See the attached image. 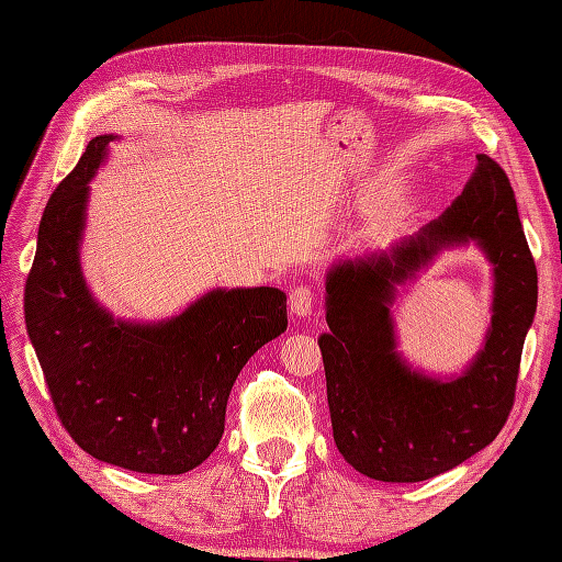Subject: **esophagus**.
<instances>
[{
	"instance_id": "34e87169",
	"label": "esophagus",
	"mask_w": 562,
	"mask_h": 562,
	"mask_svg": "<svg viewBox=\"0 0 562 562\" xmlns=\"http://www.w3.org/2000/svg\"><path fill=\"white\" fill-rule=\"evenodd\" d=\"M290 311L296 318H306L313 313V290L308 284H296L290 292Z\"/></svg>"
}]
</instances>
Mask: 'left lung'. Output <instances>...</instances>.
Listing matches in <instances>:
<instances>
[{
    "mask_svg": "<svg viewBox=\"0 0 562 562\" xmlns=\"http://www.w3.org/2000/svg\"><path fill=\"white\" fill-rule=\"evenodd\" d=\"M474 240L495 266L485 349L451 381L413 371L397 356L389 306L395 286L441 248ZM325 363L333 435L370 480L423 482L463 463L506 425L522 344L537 311V266L506 172L486 154L465 190L418 235L382 254L329 268Z\"/></svg>",
    "mask_w": 562,
    "mask_h": 562,
    "instance_id": "obj_1",
    "label": "left lung"
}]
</instances>
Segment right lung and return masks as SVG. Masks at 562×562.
<instances>
[{
    "instance_id": "right-lung-1",
    "label": "right lung",
    "mask_w": 562,
    "mask_h": 562,
    "mask_svg": "<svg viewBox=\"0 0 562 562\" xmlns=\"http://www.w3.org/2000/svg\"><path fill=\"white\" fill-rule=\"evenodd\" d=\"M113 135L90 139L42 213L25 282V327L52 404L82 451L147 474H182L213 453L249 358L286 329L276 286L213 290L161 323H125L80 272L88 182Z\"/></svg>"
}]
</instances>
